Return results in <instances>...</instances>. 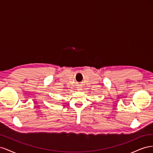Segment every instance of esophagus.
<instances>
[{
    "label": "esophagus",
    "mask_w": 153,
    "mask_h": 153,
    "mask_svg": "<svg viewBox=\"0 0 153 153\" xmlns=\"http://www.w3.org/2000/svg\"><path fill=\"white\" fill-rule=\"evenodd\" d=\"M78 90H80V89H78Z\"/></svg>",
    "instance_id": "34e87169"
}]
</instances>
